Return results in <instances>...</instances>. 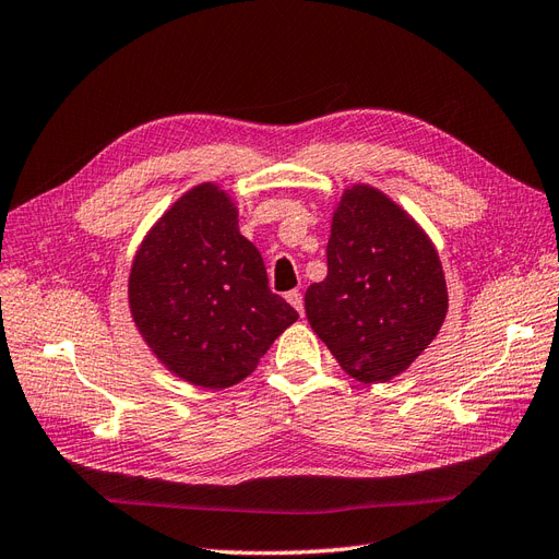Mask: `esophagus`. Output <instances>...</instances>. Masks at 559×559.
<instances>
[{
  "instance_id": "esophagus-1",
  "label": "esophagus",
  "mask_w": 559,
  "mask_h": 559,
  "mask_svg": "<svg viewBox=\"0 0 559 559\" xmlns=\"http://www.w3.org/2000/svg\"><path fill=\"white\" fill-rule=\"evenodd\" d=\"M285 299L290 301V305L295 307V311H297L299 316H305V299H301V293H299V290H290L288 295H285Z\"/></svg>"
}]
</instances>
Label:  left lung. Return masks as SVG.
Returning <instances> with one entry per match:
<instances>
[{"instance_id": "8db88e82", "label": "left lung", "mask_w": 559, "mask_h": 559, "mask_svg": "<svg viewBox=\"0 0 559 559\" xmlns=\"http://www.w3.org/2000/svg\"><path fill=\"white\" fill-rule=\"evenodd\" d=\"M311 330L360 381L405 372L448 316L438 250L401 205L354 185L332 215L328 276L305 295Z\"/></svg>"}]
</instances>
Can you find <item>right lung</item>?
I'll list each match as a JSON object with an SVG mask.
<instances>
[{
	"label": "right lung",
	"mask_w": 559,
	"mask_h": 559,
	"mask_svg": "<svg viewBox=\"0 0 559 559\" xmlns=\"http://www.w3.org/2000/svg\"><path fill=\"white\" fill-rule=\"evenodd\" d=\"M135 328L166 368L203 389L246 379L297 311L269 290L260 250L225 189L197 185L140 243L129 276Z\"/></svg>",
	"instance_id": "right-lung-1"
}]
</instances>
